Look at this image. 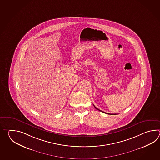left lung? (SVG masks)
Masks as SVG:
<instances>
[{
    "label": "left lung",
    "mask_w": 160,
    "mask_h": 160,
    "mask_svg": "<svg viewBox=\"0 0 160 160\" xmlns=\"http://www.w3.org/2000/svg\"><path fill=\"white\" fill-rule=\"evenodd\" d=\"M94 108H95V109H97L99 111H100V112H105L106 114H110V115H116V114H109V113H107V112H102V110H99V109H98V108H97L96 107H95V106L94 105Z\"/></svg>",
    "instance_id": "8db88e82"
}]
</instances>
